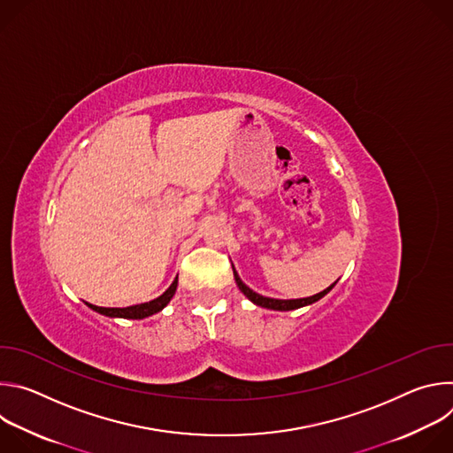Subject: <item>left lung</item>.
Instances as JSON below:
<instances>
[{
  "label": "left lung",
  "mask_w": 453,
  "mask_h": 453,
  "mask_svg": "<svg viewBox=\"0 0 453 453\" xmlns=\"http://www.w3.org/2000/svg\"><path fill=\"white\" fill-rule=\"evenodd\" d=\"M233 274H234V281H236L238 288L243 292V296H245L247 299H250L254 304L262 306V308L280 310V311H288V310H296V308L311 304V303L319 301L320 297H325V296L335 287V283H337V281H335L334 285H330L328 288H325L322 292H319V294H315V296H310V297H303V299H273V297H264V296H260V294H256L254 290H250V288L240 280V276H238V273L234 271V267H233Z\"/></svg>",
  "instance_id": "obj_1"
}]
</instances>
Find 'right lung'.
<instances>
[{
	"label": "right lung",
	"instance_id": "obj_1",
	"mask_svg": "<svg viewBox=\"0 0 453 453\" xmlns=\"http://www.w3.org/2000/svg\"><path fill=\"white\" fill-rule=\"evenodd\" d=\"M177 290V278L173 280V283L156 299L149 301V303H142V304H134V306H127V308H104V306H95V304H89L91 310L102 313V315H107V317H123V319H145L149 315H154L157 311H161L168 303L170 299L173 297Z\"/></svg>",
	"mask_w": 453,
	"mask_h": 453
}]
</instances>
